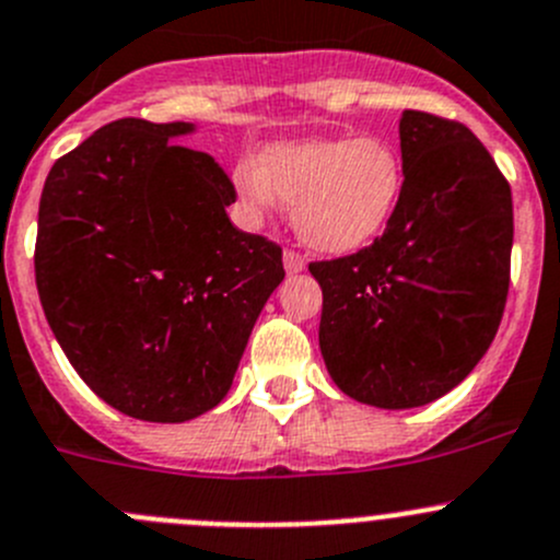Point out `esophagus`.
<instances>
[{
    "instance_id": "1",
    "label": "esophagus",
    "mask_w": 560,
    "mask_h": 560,
    "mask_svg": "<svg viewBox=\"0 0 560 560\" xmlns=\"http://www.w3.org/2000/svg\"><path fill=\"white\" fill-rule=\"evenodd\" d=\"M284 268H287V273H301V270L306 268V259H303L298 252H292V248H287V252H284Z\"/></svg>"
}]
</instances>
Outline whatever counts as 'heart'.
Returning a JSON list of instances; mask_svg holds the SVG:
<instances>
[{
  "label": "heart",
  "instance_id": "b5f03b06",
  "mask_svg": "<svg viewBox=\"0 0 560 560\" xmlns=\"http://www.w3.org/2000/svg\"><path fill=\"white\" fill-rule=\"evenodd\" d=\"M401 159L380 136L303 139L268 148L235 166V188L248 213L292 205V221L317 252L347 254L372 243L399 205Z\"/></svg>",
  "mask_w": 560,
  "mask_h": 560
}]
</instances>
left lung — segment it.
Here are the masks:
<instances>
[{"label":"left lung","mask_w":560,"mask_h":560,"mask_svg":"<svg viewBox=\"0 0 560 560\" xmlns=\"http://www.w3.org/2000/svg\"><path fill=\"white\" fill-rule=\"evenodd\" d=\"M399 205L372 246L312 262L319 350L363 405L405 410L463 383L501 325L512 270V188L457 119H399Z\"/></svg>","instance_id":"8db88e82"}]
</instances>
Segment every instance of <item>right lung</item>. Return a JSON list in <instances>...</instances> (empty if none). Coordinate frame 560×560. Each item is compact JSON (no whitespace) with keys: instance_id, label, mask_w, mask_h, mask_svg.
I'll return each instance as SVG.
<instances>
[{"instance_id":"1","label":"right lung","mask_w":560,"mask_h":560,"mask_svg":"<svg viewBox=\"0 0 560 560\" xmlns=\"http://www.w3.org/2000/svg\"><path fill=\"white\" fill-rule=\"evenodd\" d=\"M191 122L117 119L51 166L35 281L79 377L119 412L180 424L230 390L284 279L281 246L237 230L235 186Z\"/></svg>"}]
</instances>
